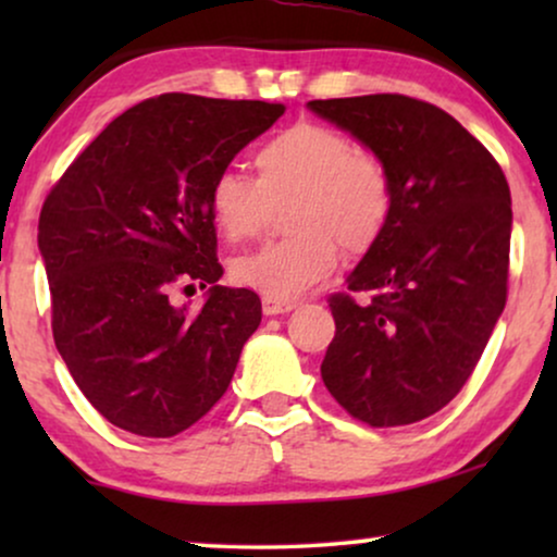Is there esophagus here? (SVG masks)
Listing matches in <instances>:
<instances>
[{
  "instance_id": "obj_1",
  "label": "esophagus",
  "mask_w": 557,
  "mask_h": 557,
  "mask_svg": "<svg viewBox=\"0 0 557 557\" xmlns=\"http://www.w3.org/2000/svg\"><path fill=\"white\" fill-rule=\"evenodd\" d=\"M263 314H286V311L296 309V301H281V299H271V296H263Z\"/></svg>"
}]
</instances>
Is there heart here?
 Masks as SVG:
<instances>
[{
    "label": "heart",
    "mask_w": 557,
    "mask_h": 557,
    "mask_svg": "<svg viewBox=\"0 0 557 557\" xmlns=\"http://www.w3.org/2000/svg\"><path fill=\"white\" fill-rule=\"evenodd\" d=\"M258 177L220 170L210 182L212 220L227 240H248L263 231L271 200L299 195L292 240L269 243L235 258L233 278L271 299L294 301L330 276L339 263V243L364 253L383 235L393 210L385 166L357 151L339 128L301 121L256 151Z\"/></svg>",
    "instance_id": "obj_1"
}]
</instances>
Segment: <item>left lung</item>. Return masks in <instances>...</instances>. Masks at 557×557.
Masks as SVG:
<instances>
[{"instance_id":"1","label":"left lung","mask_w":557,"mask_h":557,"mask_svg":"<svg viewBox=\"0 0 557 557\" xmlns=\"http://www.w3.org/2000/svg\"><path fill=\"white\" fill-rule=\"evenodd\" d=\"M385 166L383 235L334 294L322 362L332 398L357 421H423L461 391L507 301L512 200L502 166L438 106L398 94L309 101Z\"/></svg>"}]
</instances>
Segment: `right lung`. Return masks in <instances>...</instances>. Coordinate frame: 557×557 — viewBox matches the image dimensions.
I'll list each match as a JSON object with an SVG mask.
<instances>
[{"label": "right lung", "instance_id": "obj_1", "mask_svg": "<svg viewBox=\"0 0 557 557\" xmlns=\"http://www.w3.org/2000/svg\"><path fill=\"white\" fill-rule=\"evenodd\" d=\"M284 103L164 94L113 119L50 189L37 246L52 337L90 406L147 438L200 421L261 324V299L220 286L208 189ZM208 287L202 310L174 287Z\"/></svg>", "mask_w": 557, "mask_h": 557}]
</instances>
